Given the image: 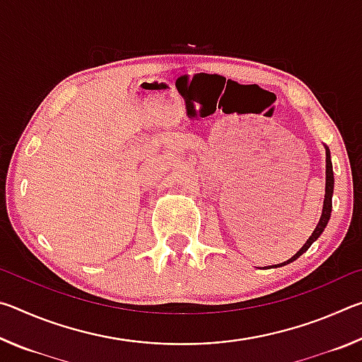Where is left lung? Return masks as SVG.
<instances>
[{
	"mask_svg": "<svg viewBox=\"0 0 362 362\" xmlns=\"http://www.w3.org/2000/svg\"><path fill=\"white\" fill-rule=\"evenodd\" d=\"M324 148H326V194H324V204H322V214H321V218L320 222H317L315 231L311 233V236L306 240V243L302 246V249L298 250V252L291 257L289 260L287 262H283L281 265L278 267H284L287 265V263H291L293 260H297L300 255H302L303 252H306V250L310 249L311 244H313L317 238H320L322 235L324 228H326L327 223H329V218H330V212H332V194H334V169H332V161H330V151H329V146L324 145ZM274 268H276V265H274Z\"/></svg>",
	"mask_w": 362,
	"mask_h": 362,
	"instance_id": "left-lung-1",
	"label": "left lung"
}]
</instances>
